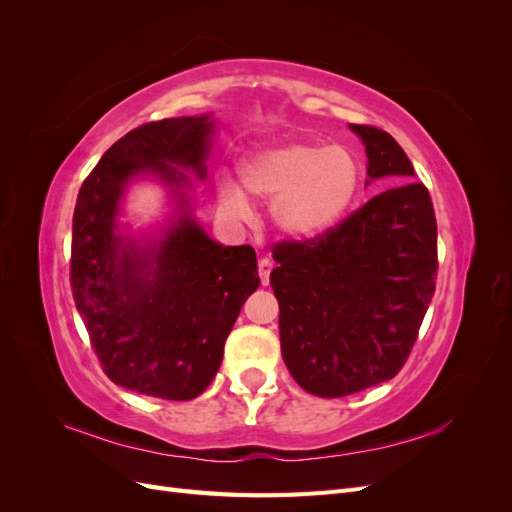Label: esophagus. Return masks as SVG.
Returning <instances> with one entry per match:
<instances>
[{
  "mask_svg": "<svg viewBox=\"0 0 512 512\" xmlns=\"http://www.w3.org/2000/svg\"><path fill=\"white\" fill-rule=\"evenodd\" d=\"M271 271H273V262H271L269 258H260V260H258V275H260L262 286H269Z\"/></svg>",
  "mask_w": 512,
  "mask_h": 512,
  "instance_id": "obj_1",
  "label": "esophagus"
}]
</instances>
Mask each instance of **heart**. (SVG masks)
Masks as SVG:
<instances>
[{
  "label": "heart",
  "instance_id": "obj_1",
  "mask_svg": "<svg viewBox=\"0 0 512 512\" xmlns=\"http://www.w3.org/2000/svg\"><path fill=\"white\" fill-rule=\"evenodd\" d=\"M243 188L271 203L273 224L284 235L309 239L331 228L352 203L361 170L344 147L284 143L247 156L239 168ZM226 213L245 215L250 200L235 181L220 179Z\"/></svg>",
  "mask_w": 512,
  "mask_h": 512
}]
</instances>
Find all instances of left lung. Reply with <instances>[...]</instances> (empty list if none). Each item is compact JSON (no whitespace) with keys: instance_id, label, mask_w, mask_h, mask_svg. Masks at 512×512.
I'll return each instance as SVG.
<instances>
[{"instance_id":"8db88e82","label":"left lung","mask_w":512,"mask_h":512,"mask_svg":"<svg viewBox=\"0 0 512 512\" xmlns=\"http://www.w3.org/2000/svg\"><path fill=\"white\" fill-rule=\"evenodd\" d=\"M369 179L397 183L344 222L273 252L282 356L301 389L344 397L391 380L404 367L438 275L431 196L395 138L350 123Z\"/></svg>"}]
</instances>
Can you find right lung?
Here are the masks:
<instances>
[{
    "instance_id": "right-lung-1",
    "label": "right lung",
    "mask_w": 512,
    "mask_h": 512,
    "mask_svg": "<svg viewBox=\"0 0 512 512\" xmlns=\"http://www.w3.org/2000/svg\"><path fill=\"white\" fill-rule=\"evenodd\" d=\"M209 115L143 123L121 136L83 181L72 218L70 286L104 374L128 391L185 401L218 374L226 337L258 288L256 252L203 230L181 190L207 177ZM156 174L184 215L162 240L121 236L118 200L130 178Z\"/></svg>"
}]
</instances>
